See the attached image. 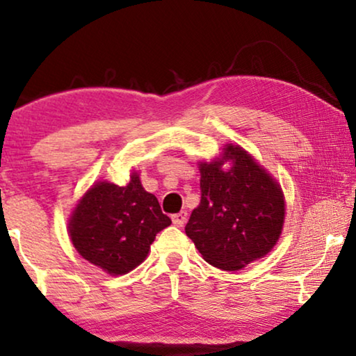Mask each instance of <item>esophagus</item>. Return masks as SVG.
<instances>
[{
  "instance_id": "34e87169",
  "label": "esophagus",
  "mask_w": 356,
  "mask_h": 356,
  "mask_svg": "<svg viewBox=\"0 0 356 356\" xmlns=\"http://www.w3.org/2000/svg\"><path fill=\"white\" fill-rule=\"evenodd\" d=\"M172 220H173V223L177 227H183L184 223H186V220H188V213L186 212H179V213H175V216L172 217Z\"/></svg>"
}]
</instances>
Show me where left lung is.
<instances>
[{"mask_svg":"<svg viewBox=\"0 0 356 356\" xmlns=\"http://www.w3.org/2000/svg\"><path fill=\"white\" fill-rule=\"evenodd\" d=\"M197 165L201 204L184 232L202 259L222 270H240L269 254L284 230L286 211L277 178L232 143L211 162Z\"/></svg>","mask_w":356,"mask_h":356,"instance_id":"1","label":"left lung"}]
</instances>
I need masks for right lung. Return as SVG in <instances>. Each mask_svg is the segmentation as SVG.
Returning <instances> with one entry per match:
<instances>
[{"instance_id": "add662e5", "label": "right lung", "mask_w": 356, "mask_h": 356, "mask_svg": "<svg viewBox=\"0 0 356 356\" xmlns=\"http://www.w3.org/2000/svg\"><path fill=\"white\" fill-rule=\"evenodd\" d=\"M170 223L133 170L124 186L97 179L71 209L67 235L90 264L110 275H124L143 264L155 235Z\"/></svg>"}]
</instances>
